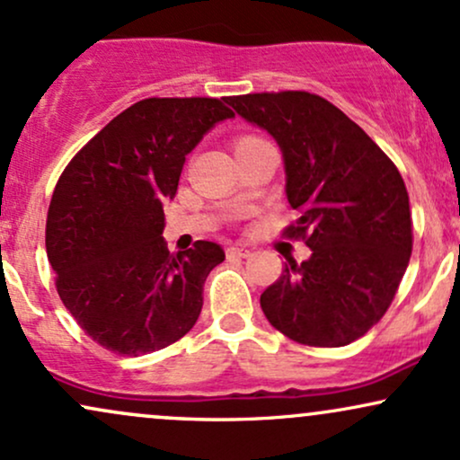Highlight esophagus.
<instances>
[{
	"instance_id": "obj_1",
	"label": "esophagus",
	"mask_w": 460,
	"mask_h": 460,
	"mask_svg": "<svg viewBox=\"0 0 460 460\" xmlns=\"http://www.w3.org/2000/svg\"><path fill=\"white\" fill-rule=\"evenodd\" d=\"M225 252H226V257H229V260H240V257H248V255H251V251H248L246 246H240V244L226 246Z\"/></svg>"
}]
</instances>
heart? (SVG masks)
<instances>
[{"label":"heart","instance_id":"heart-1","mask_svg":"<svg viewBox=\"0 0 460 460\" xmlns=\"http://www.w3.org/2000/svg\"><path fill=\"white\" fill-rule=\"evenodd\" d=\"M252 140H257V136H240V138H235V146H242V145H246V142H252Z\"/></svg>","mask_w":460,"mask_h":460}]
</instances>
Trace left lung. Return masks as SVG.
Listing matches in <instances>:
<instances>
[{
  "label": "left lung",
  "instance_id": "1",
  "mask_svg": "<svg viewBox=\"0 0 460 460\" xmlns=\"http://www.w3.org/2000/svg\"><path fill=\"white\" fill-rule=\"evenodd\" d=\"M225 102L281 146L285 192L298 212L283 235L311 248L307 261L288 260L261 294L263 314L298 344H350L383 318L409 266L413 223L402 175L320 94L252 93Z\"/></svg>",
  "mask_w": 460,
  "mask_h": 460
}]
</instances>
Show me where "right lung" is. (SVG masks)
Returning a JSON list of instances; mask_svg holds the SVG:
<instances>
[{
  "label": "right lung",
  "instance_id": "right-lung-1",
  "mask_svg": "<svg viewBox=\"0 0 460 460\" xmlns=\"http://www.w3.org/2000/svg\"><path fill=\"white\" fill-rule=\"evenodd\" d=\"M231 116L223 99H142L62 171L47 212V257L58 296L99 346L140 357L197 324L205 279L225 251L205 240L168 251L162 205L177 194L188 153Z\"/></svg>",
  "mask_w": 460,
  "mask_h": 460
}]
</instances>
